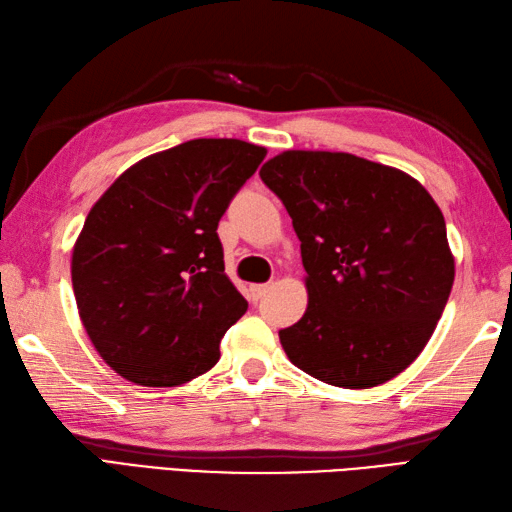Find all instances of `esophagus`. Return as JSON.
I'll list each match as a JSON object with an SVG mask.
<instances>
[{
	"label": "esophagus",
	"mask_w": 512,
	"mask_h": 512,
	"mask_svg": "<svg viewBox=\"0 0 512 512\" xmlns=\"http://www.w3.org/2000/svg\"><path fill=\"white\" fill-rule=\"evenodd\" d=\"M266 292H268V284H253V286L248 288V295H250V299H253V301L262 299Z\"/></svg>",
	"instance_id": "34e87169"
}]
</instances>
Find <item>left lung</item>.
<instances>
[{"instance_id":"left-lung-1","label":"left lung","mask_w":512,"mask_h":512,"mask_svg":"<svg viewBox=\"0 0 512 512\" xmlns=\"http://www.w3.org/2000/svg\"><path fill=\"white\" fill-rule=\"evenodd\" d=\"M259 176L292 217L308 273L306 314L279 332L292 365L347 389L398 376L429 343L455 277L429 191L343 151H284Z\"/></svg>"}]
</instances>
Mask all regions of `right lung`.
Masks as SVG:
<instances>
[{"label": "right lung", "instance_id": "1", "mask_svg": "<svg viewBox=\"0 0 512 512\" xmlns=\"http://www.w3.org/2000/svg\"><path fill=\"white\" fill-rule=\"evenodd\" d=\"M266 158L198 138L143 158L85 217L72 250L76 308L96 352L143 387H176L220 361L248 303L224 273L217 222Z\"/></svg>", "mask_w": 512, "mask_h": 512}]
</instances>
